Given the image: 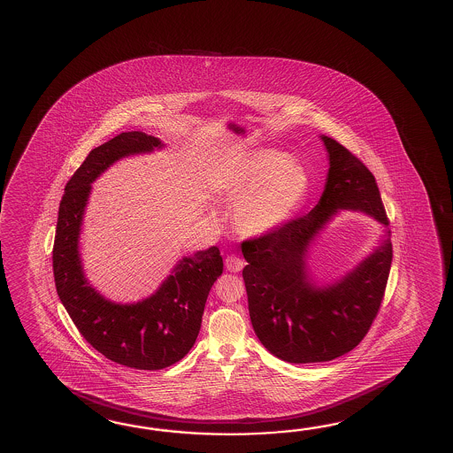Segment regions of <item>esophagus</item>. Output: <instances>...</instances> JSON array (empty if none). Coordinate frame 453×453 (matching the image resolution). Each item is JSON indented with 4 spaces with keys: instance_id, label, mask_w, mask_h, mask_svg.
I'll return each instance as SVG.
<instances>
[{
    "instance_id": "obj_1",
    "label": "esophagus",
    "mask_w": 453,
    "mask_h": 453,
    "mask_svg": "<svg viewBox=\"0 0 453 453\" xmlns=\"http://www.w3.org/2000/svg\"><path fill=\"white\" fill-rule=\"evenodd\" d=\"M224 265H226L227 271H231V273H241L242 268L245 266V261L237 255H227L224 259Z\"/></svg>"
}]
</instances>
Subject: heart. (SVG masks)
I'll return each mask as SVG.
<instances>
[{
    "instance_id": "obj_1",
    "label": "heart",
    "mask_w": 453,
    "mask_h": 453,
    "mask_svg": "<svg viewBox=\"0 0 453 453\" xmlns=\"http://www.w3.org/2000/svg\"><path fill=\"white\" fill-rule=\"evenodd\" d=\"M306 192L303 167L274 150L259 151L214 184V194L224 202H234V222L247 235L280 227L302 204Z\"/></svg>"
}]
</instances>
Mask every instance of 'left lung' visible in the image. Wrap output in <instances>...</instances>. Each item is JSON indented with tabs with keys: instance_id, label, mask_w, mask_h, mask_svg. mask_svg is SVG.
<instances>
[{
	"instance_id": "1",
	"label": "left lung",
	"mask_w": 453,
	"mask_h": 453,
	"mask_svg": "<svg viewBox=\"0 0 453 453\" xmlns=\"http://www.w3.org/2000/svg\"><path fill=\"white\" fill-rule=\"evenodd\" d=\"M323 140L331 167L319 203L242 242L253 329L274 357L288 363L331 361L353 350L378 316L392 265L388 231L384 243L339 282L316 287L308 280L306 247L337 210H361L388 226L370 169L337 140Z\"/></svg>"
}]
</instances>
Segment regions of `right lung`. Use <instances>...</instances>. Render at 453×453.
<instances>
[{
	"label": "right lung",
	"mask_w": 453,
	"mask_h": 453,
	"mask_svg": "<svg viewBox=\"0 0 453 453\" xmlns=\"http://www.w3.org/2000/svg\"><path fill=\"white\" fill-rule=\"evenodd\" d=\"M161 142L143 132H122L93 148L65 184L53 245L56 292L83 339L103 357L134 370L157 371L182 360L200 333L208 294L222 274L218 247L198 251L173 269L155 296L116 305L87 284L79 234L90 184L119 157L151 151Z\"/></svg>",
	"instance_id": "add662e5"
}]
</instances>
